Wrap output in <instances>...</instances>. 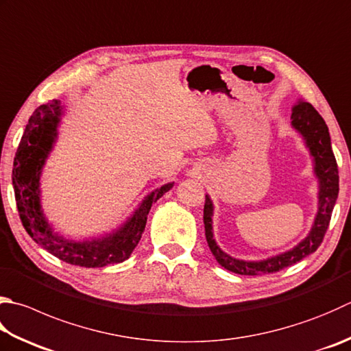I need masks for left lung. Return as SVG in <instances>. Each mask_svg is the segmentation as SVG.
Returning a JSON list of instances; mask_svg holds the SVG:
<instances>
[{"label":"left lung","mask_w":351,"mask_h":351,"mask_svg":"<svg viewBox=\"0 0 351 351\" xmlns=\"http://www.w3.org/2000/svg\"><path fill=\"white\" fill-rule=\"evenodd\" d=\"M292 127L302 136L306 147L313 157V171L319 182L318 193V213H316L313 226L308 235L301 243L296 244L293 249L282 252L280 255L266 258L261 261H244L228 255L218 247L214 240L213 232V215L214 204L210 197L206 195L203 209L204 221V235H206L208 246L210 252L215 256L221 267L230 270L238 275H264L274 274L286 269L292 264L301 261L302 258L313 254L322 243V238L327 232L330 218L339 193V176L338 163H336L335 154L332 151V142H330V133L324 119L319 116L312 104L300 101L292 108Z\"/></svg>","instance_id":"1"}]
</instances>
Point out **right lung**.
I'll list each match as a JSON object with an SVG mask.
<instances>
[{"mask_svg":"<svg viewBox=\"0 0 351 351\" xmlns=\"http://www.w3.org/2000/svg\"><path fill=\"white\" fill-rule=\"evenodd\" d=\"M62 114L61 101L53 99L51 102L38 107L25 125L12 171V184L19 218L33 241L65 263L81 267H104L108 264L122 263L130 258L141 241L153 203L168 193L174 183L163 184L145 197L133 215L111 234L75 241L55 232L41 208L39 178L56 142Z\"/></svg>","mask_w":351,"mask_h":351,"instance_id":"right-lung-1","label":"right lung"}]
</instances>
